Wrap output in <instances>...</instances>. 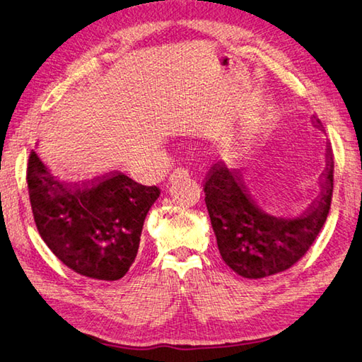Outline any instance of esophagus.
Instances as JSON below:
<instances>
[{"mask_svg": "<svg viewBox=\"0 0 362 362\" xmlns=\"http://www.w3.org/2000/svg\"><path fill=\"white\" fill-rule=\"evenodd\" d=\"M187 175H188V169H185V168H175L173 170V174H170L169 180H174V179H177V177H187Z\"/></svg>", "mask_w": 362, "mask_h": 362, "instance_id": "esophagus-1", "label": "esophagus"}]
</instances>
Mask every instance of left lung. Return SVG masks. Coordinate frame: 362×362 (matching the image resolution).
I'll return each instance as SVG.
<instances>
[{
    "label": "left lung",
    "mask_w": 362,
    "mask_h": 362,
    "mask_svg": "<svg viewBox=\"0 0 362 362\" xmlns=\"http://www.w3.org/2000/svg\"><path fill=\"white\" fill-rule=\"evenodd\" d=\"M332 188L334 158L329 146L326 168L320 177V193L296 218L266 214L252 198L238 170L223 161L215 163L204 180V193L223 261L245 279H262L290 269L307 253L323 228Z\"/></svg>",
    "instance_id": "1"
}]
</instances>
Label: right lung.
<instances>
[{
    "label": "right lung",
    "instance_id": "1",
    "mask_svg": "<svg viewBox=\"0 0 362 362\" xmlns=\"http://www.w3.org/2000/svg\"><path fill=\"white\" fill-rule=\"evenodd\" d=\"M26 182L37 231L63 264L107 281L129 271L158 187L141 185L118 170L83 182L58 180L35 150Z\"/></svg>",
    "mask_w": 362,
    "mask_h": 362
}]
</instances>
